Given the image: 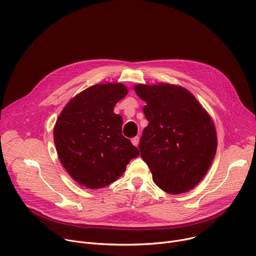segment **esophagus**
<instances>
[{
    "mask_svg": "<svg viewBox=\"0 0 256 256\" xmlns=\"http://www.w3.org/2000/svg\"><path fill=\"white\" fill-rule=\"evenodd\" d=\"M138 140H140L138 136H134V138H132V144H134V146H136V147H138Z\"/></svg>",
    "mask_w": 256,
    "mask_h": 256,
    "instance_id": "34e87169",
    "label": "esophagus"
}]
</instances>
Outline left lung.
<instances>
[{"label": "left lung", "mask_w": 256, "mask_h": 256, "mask_svg": "<svg viewBox=\"0 0 256 256\" xmlns=\"http://www.w3.org/2000/svg\"><path fill=\"white\" fill-rule=\"evenodd\" d=\"M134 89L147 103L142 112L149 124L138 149L156 186L170 194L192 190L206 174L216 151L210 116L181 86L138 84Z\"/></svg>", "instance_id": "obj_1"}]
</instances>
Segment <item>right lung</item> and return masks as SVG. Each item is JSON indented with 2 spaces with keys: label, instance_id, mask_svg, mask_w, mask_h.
<instances>
[{
  "label": "right lung",
  "instance_id": "add662e5",
  "mask_svg": "<svg viewBox=\"0 0 256 256\" xmlns=\"http://www.w3.org/2000/svg\"><path fill=\"white\" fill-rule=\"evenodd\" d=\"M128 92L122 83L93 85L72 97L56 120L54 140L58 159L82 186H109L140 155L122 134V116L114 112Z\"/></svg>",
  "mask_w": 256,
  "mask_h": 256
}]
</instances>
